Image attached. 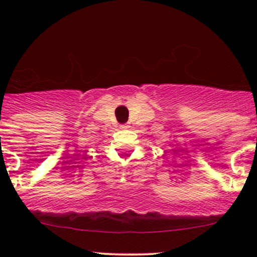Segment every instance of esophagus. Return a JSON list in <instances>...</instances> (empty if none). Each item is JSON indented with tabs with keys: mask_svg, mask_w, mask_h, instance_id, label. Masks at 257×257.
<instances>
[{
	"mask_svg": "<svg viewBox=\"0 0 257 257\" xmlns=\"http://www.w3.org/2000/svg\"><path fill=\"white\" fill-rule=\"evenodd\" d=\"M120 128H122V129H126V128H129V125H128V124H122V125H120Z\"/></svg>",
	"mask_w": 257,
	"mask_h": 257,
	"instance_id": "esophagus-1",
	"label": "esophagus"
}]
</instances>
